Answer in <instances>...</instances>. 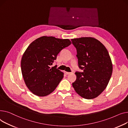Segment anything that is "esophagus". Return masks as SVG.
Returning a JSON list of instances; mask_svg holds the SVG:
<instances>
[{
    "label": "esophagus",
    "mask_w": 128,
    "mask_h": 128,
    "mask_svg": "<svg viewBox=\"0 0 128 128\" xmlns=\"http://www.w3.org/2000/svg\"><path fill=\"white\" fill-rule=\"evenodd\" d=\"M64 73H65V74H68H68H70L71 73V72H66V71H64Z\"/></svg>",
    "instance_id": "1"
}]
</instances>
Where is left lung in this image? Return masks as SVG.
I'll return each mask as SVG.
<instances>
[{"label":"left lung","mask_w":128,"mask_h":128,"mask_svg":"<svg viewBox=\"0 0 128 128\" xmlns=\"http://www.w3.org/2000/svg\"><path fill=\"white\" fill-rule=\"evenodd\" d=\"M76 48L80 69L76 72V80L72 83L75 91L86 99L99 96L108 85L112 72L108 52L98 40L92 37L71 39Z\"/></svg>","instance_id":"1"}]
</instances>
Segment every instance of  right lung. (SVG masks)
<instances>
[{
  "mask_svg": "<svg viewBox=\"0 0 128 128\" xmlns=\"http://www.w3.org/2000/svg\"><path fill=\"white\" fill-rule=\"evenodd\" d=\"M71 44L70 40L43 36L30 44L22 56L21 71L25 84L32 94L46 96L54 91L64 73L50 67L59 52Z\"/></svg>",
  "mask_w": 128,
  "mask_h": 128,
  "instance_id": "right-lung-1",
  "label": "right lung"
}]
</instances>
